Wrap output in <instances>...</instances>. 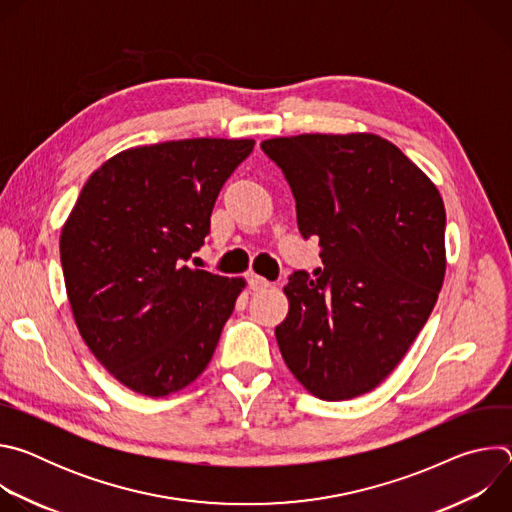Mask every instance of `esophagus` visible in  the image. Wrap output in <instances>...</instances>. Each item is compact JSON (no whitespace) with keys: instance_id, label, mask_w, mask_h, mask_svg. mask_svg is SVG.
<instances>
[{"instance_id":"obj_1","label":"esophagus","mask_w":512,"mask_h":512,"mask_svg":"<svg viewBox=\"0 0 512 512\" xmlns=\"http://www.w3.org/2000/svg\"><path fill=\"white\" fill-rule=\"evenodd\" d=\"M247 281H249V287H251L253 291H263V289H267V287L271 285V281H267L265 277H261V275H255V273H251Z\"/></svg>"}]
</instances>
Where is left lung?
<instances>
[{
	"mask_svg": "<svg viewBox=\"0 0 512 512\" xmlns=\"http://www.w3.org/2000/svg\"><path fill=\"white\" fill-rule=\"evenodd\" d=\"M324 267L294 271L275 328L294 377L324 401L373 391L425 326L446 275V208L431 180L373 133L261 143Z\"/></svg>",
	"mask_w": 512,
	"mask_h": 512,
	"instance_id": "obj_1",
	"label": "left lung"
}]
</instances>
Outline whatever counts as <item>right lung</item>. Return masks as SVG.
I'll list each match as a JSON object with an SVG mask.
<instances>
[{
  "label": "right lung",
  "instance_id": "add662e5",
  "mask_svg": "<svg viewBox=\"0 0 512 512\" xmlns=\"http://www.w3.org/2000/svg\"><path fill=\"white\" fill-rule=\"evenodd\" d=\"M253 139H180L125 150L83 186L60 235L77 328L127 389L164 397L210 362L243 277L192 269L218 192Z\"/></svg>",
  "mask_w": 512,
  "mask_h": 512
}]
</instances>
